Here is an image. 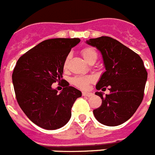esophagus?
Returning a JSON list of instances; mask_svg holds the SVG:
<instances>
[{"mask_svg": "<svg viewBox=\"0 0 155 155\" xmlns=\"http://www.w3.org/2000/svg\"><path fill=\"white\" fill-rule=\"evenodd\" d=\"M83 96H87V97H91L93 95V94L91 93V92H85V91H83L82 93Z\"/></svg>", "mask_w": 155, "mask_h": 155, "instance_id": "1", "label": "esophagus"}]
</instances>
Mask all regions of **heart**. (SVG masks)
Returning a JSON list of instances; mask_svg holds the SVG:
<instances>
[{
    "label": "heart",
    "instance_id": "obj_1",
    "mask_svg": "<svg viewBox=\"0 0 155 155\" xmlns=\"http://www.w3.org/2000/svg\"><path fill=\"white\" fill-rule=\"evenodd\" d=\"M82 55L84 57V59L89 63V62L92 61H95L97 60V53L95 51V49H93L91 47H86L84 49H82ZM70 54H68L67 57L64 60V68L66 67L68 63V61L69 59ZM93 80L91 76H87V75H75L71 79V84L75 85V87L80 88V89H86L87 88L88 84Z\"/></svg>",
    "mask_w": 155,
    "mask_h": 155
}]
</instances>
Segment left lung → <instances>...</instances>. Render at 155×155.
Here are the masks:
<instances>
[{"label":"left lung","mask_w":155,"mask_h":155,"mask_svg":"<svg viewBox=\"0 0 155 155\" xmlns=\"http://www.w3.org/2000/svg\"><path fill=\"white\" fill-rule=\"evenodd\" d=\"M102 53L106 71L96 84L99 91L109 88L110 93L102 98V105L93 111L104 125L117 126L131 118L143 98L147 72L140 56L117 40L107 36L86 41Z\"/></svg>","instance_id":"1"}]
</instances>
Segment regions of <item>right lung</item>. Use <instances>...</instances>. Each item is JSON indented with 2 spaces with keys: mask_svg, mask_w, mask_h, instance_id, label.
Returning a JSON list of instances; mask_svg holds the SVG:
<instances>
[{
  "mask_svg": "<svg viewBox=\"0 0 155 155\" xmlns=\"http://www.w3.org/2000/svg\"><path fill=\"white\" fill-rule=\"evenodd\" d=\"M80 38L41 41L19 58L12 73L18 104L31 121L44 129L61 128L71 118V107L80 91L67 84L60 94L52 84L60 81L64 63Z\"/></svg>",
  "mask_w": 155,
  "mask_h": 155,
  "instance_id": "right-lung-1",
  "label": "right lung"
}]
</instances>
